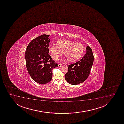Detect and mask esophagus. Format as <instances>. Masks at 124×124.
I'll use <instances>...</instances> for the list:
<instances>
[{
  "label": "esophagus",
  "instance_id": "1",
  "mask_svg": "<svg viewBox=\"0 0 124 124\" xmlns=\"http://www.w3.org/2000/svg\"><path fill=\"white\" fill-rule=\"evenodd\" d=\"M63 66V65L62 64H60V63H59V64H58V66L59 67H61V66Z\"/></svg>",
  "mask_w": 124,
  "mask_h": 124
}]
</instances>
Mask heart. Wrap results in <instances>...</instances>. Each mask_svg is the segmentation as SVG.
<instances>
[{"instance_id": "obj_1", "label": "heart", "mask_w": 124, "mask_h": 124, "mask_svg": "<svg viewBox=\"0 0 124 124\" xmlns=\"http://www.w3.org/2000/svg\"><path fill=\"white\" fill-rule=\"evenodd\" d=\"M49 54L54 61L58 60L63 52L64 55L70 62H74L79 59L85 51L84 46L80 43L68 40H59L56 41V46H49Z\"/></svg>"}]
</instances>
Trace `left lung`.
Segmentation results:
<instances>
[{
	"instance_id": "8db88e82",
	"label": "left lung",
	"mask_w": 124,
	"mask_h": 124,
	"mask_svg": "<svg viewBox=\"0 0 124 124\" xmlns=\"http://www.w3.org/2000/svg\"><path fill=\"white\" fill-rule=\"evenodd\" d=\"M85 55L76 63L68 65L69 71L65 76L66 81L70 84L76 85L82 83L90 73L94 61L91 48L87 46Z\"/></svg>"
}]
</instances>
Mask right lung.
<instances>
[{
	"label": "right lung",
	"mask_w": 124,
	"mask_h": 124,
	"mask_svg": "<svg viewBox=\"0 0 124 124\" xmlns=\"http://www.w3.org/2000/svg\"><path fill=\"white\" fill-rule=\"evenodd\" d=\"M49 36L43 34L32 40L25 51L28 73L35 82L40 84H45L51 81L53 69L58 66L48 54Z\"/></svg>",
	"instance_id": "obj_1"
}]
</instances>
